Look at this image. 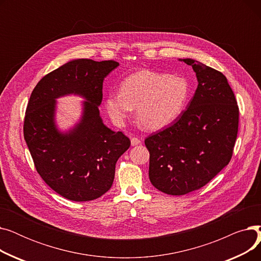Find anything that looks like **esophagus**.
Returning <instances> with one entry per match:
<instances>
[{
    "label": "esophagus",
    "instance_id": "1",
    "mask_svg": "<svg viewBox=\"0 0 261 261\" xmlns=\"http://www.w3.org/2000/svg\"><path fill=\"white\" fill-rule=\"evenodd\" d=\"M139 144H141V141L138 138H132L131 139V146H136Z\"/></svg>",
    "mask_w": 261,
    "mask_h": 261
}]
</instances>
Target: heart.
I'll list each match as a JSON object with an SVG mask.
<instances>
[{
	"mask_svg": "<svg viewBox=\"0 0 261 261\" xmlns=\"http://www.w3.org/2000/svg\"><path fill=\"white\" fill-rule=\"evenodd\" d=\"M190 96L186 78L152 71H139L121 82L120 91L108 93L107 113L123 126L136 107V117L149 130L167 127L184 112Z\"/></svg>",
	"mask_w": 261,
	"mask_h": 261,
	"instance_id": "obj_1",
	"label": "heart"
}]
</instances>
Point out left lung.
<instances>
[{"mask_svg":"<svg viewBox=\"0 0 261 261\" xmlns=\"http://www.w3.org/2000/svg\"><path fill=\"white\" fill-rule=\"evenodd\" d=\"M198 87L187 109L171 126L145 140L149 179L162 193L182 196L206 185L230 161L239 109L226 77L195 59Z\"/></svg>","mask_w":261,"mask_h":261,"instance_id":"1","label":"left lung"}]
</instances>
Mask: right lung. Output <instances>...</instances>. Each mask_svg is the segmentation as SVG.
I'll list each match as a JSON object with an SVG mask.
<instances>
[{
	"instance_id": "add662e5",
	"label": "right lung",
	"mask_w": 261,
	"mask_h": 261,
	"mask_svg": "<svg viewBox=\"0 0 261 261\" xmlns=\"http://www.w3.org/2000/svg\"><path fill=\"white\" fill-rule=\"evenodd\" d=\"M118 62L73 59L35 87L24 119V139L43 181L67 200L85 202L111 188L115 164L130 147L122 132L108 128L98 107L103 79ZM77 94L85 99L74 127L61 132L56 122L57 99Z\"/></svg>"
}]
</instances>
